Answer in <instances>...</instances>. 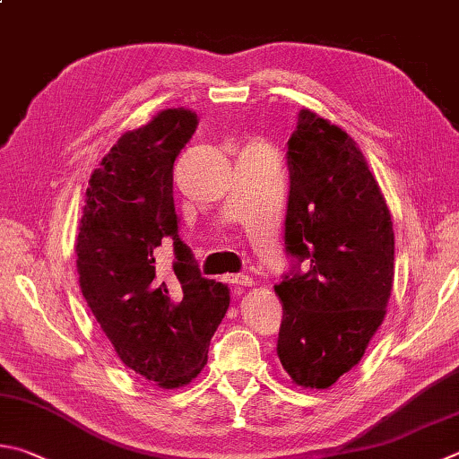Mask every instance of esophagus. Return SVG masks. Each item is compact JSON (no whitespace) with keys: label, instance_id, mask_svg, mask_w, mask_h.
<instances>
[{"label":"esophagus","instance_id":"obj_1","mask_svg":"<svg viewBox=\"0 0 459 459\" xmlns=\"http://www.w3.org/2000/svg\"><path fill=\"white\" fill-rule=\"evenodd\" d=\"M229 282H232L237 289H245V287H253V279L247 277V274H229L227 277Z\"/></svg>","mask_w":459,"mask_h":459}]
</instances>
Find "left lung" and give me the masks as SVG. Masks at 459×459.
I'll use <instances>...</instances> for the list:
<instances>
[{
  "label": "left lung",
  "mask_w": 459,
  "mask_h": 459,
  "mask_svg": "<svg viewBox=\"0 0 459 459\" xmlns=\"http://www.w3.org/2000/svg\"><path fill=\"white\" fill-rule=\"evenodd\" d=\"M287 251L309 271L274 285L277 353L305 389L351 371L381 327L394 289V222L368 160L347 132L305 108L289 140Z\"/></svg>",
  "instance_id": "8db88e82"
}]
</instances>
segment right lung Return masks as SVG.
Returning <instances> with one entry per match:
<instances>
[{
	"label": "right lung",
	"mask_w": 459,
	"mask_h": 459,
	"mask_svg": "<svg viewBox=\"0 0 459 459\" xmlns=\"http://www.w3.org/2000/svg\"><path fill=\"white\" fill-rule=\"evenodd\" d=\"M196 124L188 108H166L124 132L91 172L76 240L90 311L120 361L162 389L198 377L230 305L229 287L201 277L178 238L172 166ZM166 238L178 263L160 280L155 253Z\"/></svg>",
	"instance_id": "1"
}]
</instances>
